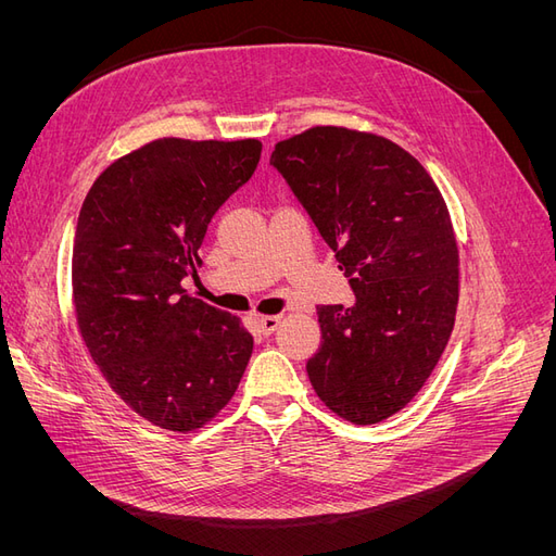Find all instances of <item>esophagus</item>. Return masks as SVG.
I'll list each match as a JSON object with an SVG mask.
<instances>
[{
  "instance_id": "34e87169",
  "label": "esophagus",
  "mask_w": 556,
  "mask_h": 556,
  "mask_svg": "<svg viewBox=\"0 0 556 556\" xmlns=\"http://www.w3.org/2000/svg\"><path fill=\"white\" fill-rule=\"evenodd\" d=\"M280 327V315H266L260 317V329L264 336H271Z\"/></svg>"
}]
</instances>
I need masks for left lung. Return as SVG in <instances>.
<instances>
[{
	"label": "left lung",
	"mask_w": 556,
	"mask_h": 556,
	"mask_svg": "<svg viewBox=\"0 0 556 556\" xmlns=\"http://www.w3.org/2000/svg\"><path fill=\"white\" fill-rule=\"evenodd\" d=\"M288 180L355 292L319 306L306 371L325 406L355 425L392 417L439 364L459 301V250L445 201L410 153L345 127L276 143Z\"/></svg>",
	"instance_id": "1"
}]
</instances>
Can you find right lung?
<instances>
[{
    "mask_svg": "<svg viewBox=\"0 0 556 556\" xmlns=\"http://www.w3.org/2000/svg\"><path fill=\"white\" fill-rule=\"evenodd\" d=\"M257 139H157L115 160L83 201L72 260L83 341L111 390L150 425L194 431L237 392L252 336L185 294L225 201L255 174Z\"/></svg>",
    "mask_w": 556,
    "mask_h": 556,
    "instance_id": "right-lung-1",
    "label": "right lung"
}]
</instances>
